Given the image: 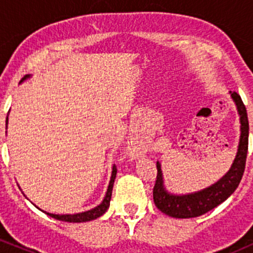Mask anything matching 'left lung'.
<instances>
[{
	"mask_svg": "<svg viewBox=\"0 0 253 253\" xmlns=\"http://www.w3.org/2000/svg\"><path fill=\"white\" fill-rule=\"evenodd\" d=\"M231 98L236 103L240 122H241L239 149H237V155L234 160L233 167L229 170L228 174L211 187L200 192L191 193V195L175 196L169 195L165 191L163 186L162 169H160L159 163H157L158 174L154 188H153V200L157 208L167 215L172 216V218H195V216L202 215L230 197L231 193L239 186L245 171L247 149H249V119H247L246 108H245L244 101L241 100V96L236 91H234L231 93Z\"/></svg>",
	"mask_w": 253,
	"mask_h": 253,
	"instance_id": "obj_1",
	"label": "left lung"
}]
</instances>
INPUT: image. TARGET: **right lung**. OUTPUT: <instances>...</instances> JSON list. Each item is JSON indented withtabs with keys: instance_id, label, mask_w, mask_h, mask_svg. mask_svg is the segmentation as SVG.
<instances>
[{
	"instance_id": "add662e5",
	"label": "right lung",
	"mask_w": 253,
	"mask_h": 253,
	"mask_svg": "<svg viewBox=\"0 0 253 253\" xmlns=\"http://www.w3.org/2000/svg\"><path fill=\"white\" fill-rule=\"evenodd\" d=\"M27 77H24L22 81ZM116 165H114L112 168V174H111V180L110 183H109L108 187V192H106L105 198H104L103 202L100 203L98 207H95L94 209H90L88 211H83V213H78V214H63V215H60V214H51V213H46L47 215H50L51 218H55L57 220H62V221H68V223H83V221H89V220H94V219L99 218L100 215H103L104 213L106 211V209L109 208L110 206V200H111V193H112V186H114V181L115 177H116Z\"/></svg>"
}]
</instances>
